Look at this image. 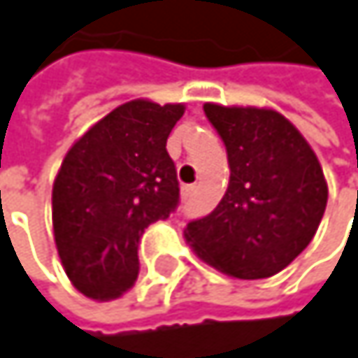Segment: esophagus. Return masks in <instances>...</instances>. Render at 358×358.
I'll return each mask as SVG.
<instances>
[{
    "label": "esophagus",
    "instance_id": "34e87169",
    "mask_svg": "<svg viewBox=\"0 0 358 358\" xmlns=\"http://www.w3.org/2000/svg\"><path fill=\"white\" fill-rule=\"evenodd\" d=\"M194 192H196V186H192V184L182 186V199H184V201H190V199L194 196Z\"/></svg>",
    "mask_w": 358,
    "mask_h": 358
}]
</instances>
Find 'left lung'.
I'll return each mask as SVG.
<instances>
[{"label": "left lung", "instance_id": "1", "mask_svg": "<svg viewBox=\"0 0 358 358\" xmlns=\"http://www.w3.org/2000/svg\"><path fill=\"white\" fill-rule=\"evenodd\" d=\"M222 136L230 184L220 205L186 226L199 259L238 278H269L313 241L327 205V182L305 136L275 109L205 103Z\"/></svg>", "mask_w": 358, "mask_h": 358}]
</instances>
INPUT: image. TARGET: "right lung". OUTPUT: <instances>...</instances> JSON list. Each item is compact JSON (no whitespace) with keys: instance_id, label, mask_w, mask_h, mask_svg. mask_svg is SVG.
<instances>
[{"instance_id":"1","label":"right lung","mask_w":358,"mask_h":358,"mask_svg":"<svg viewBox=\"0 0 358 358\" xmlns=\"http://www.w3.org/2000/svg\"><path fill=\"white\" fill-rule=\"evenodd\" d=\"M182 103L128 101L93 124L66 153L53 182V238L64 271L95 301L120 299L138 275V241L178 207L166 143Z\"/></svg>"}]
</instances>
